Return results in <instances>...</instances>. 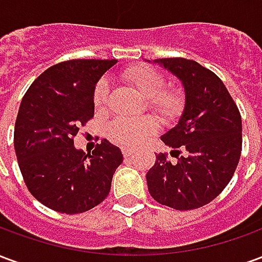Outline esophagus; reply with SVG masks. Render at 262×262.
Segmentation results:
<instances>
[{"label":"esophagus","instance_id":"esophagus-1","mask_svg":"<svg viewBox=\"0 0 262 262\" xmlns=\"http://www.w3.org/2000/svg\"><path fill=\"white\" fill-rule=\"evenodd\" d=\"M133 153H135V151H133V148H129V147L122 148V154H123V157H130Z\"/></svg>","mask_w":262,"mask_h":262}]
</instances>
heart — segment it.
Returning a JSON list of instances; mask_svg holds the SVG:
<instances>
[{"label": "heart", "instance_id": "1", "mask_svg": "<svg viewBox=\"0 0 262 262\" xmlns=\"http://www.w3.org/2000/svg\"><path fill=\"white\" fill-rule=\"evenodd\" d=\"M123 80L143 97L147 98V106L160 119L170 123L180 118L185 105L184 94L178 88H164L165 80L161 73L147 66H135L126 70ZM92 102L98 112L108 108L109 85L105 80L99 81L94 90ZM157 130V122L153 116L143 118H119L109 123L106 136L111 142L120 146H139Z\"/></svg>", "mask_w": 262, "mask_h": 262}]
</instances>
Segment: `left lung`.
Instances as JSON below:
<instances>
[{"instance_id": "1", "label": "left lung", "mask_w": 262, "mask_h": 262, "mask_svg": "<svg viewBox=\"0 0 262 262\" xmlns=\"http://www.w3.org/2000/svg\"><path fill=\"white\" fill-rule=\"evenodd\" d=\"M180 78L185 106L178 123L161 136L171 147L146 174L150 195L177 210L198 209L212 202L231 177L242 154V116L213 71L182 57L154 60Z\"/></svg>"}]
</instances>
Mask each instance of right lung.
Returning a JSON list of instances; mask_svg holds the SVG:
<instances>
[{
  "label": "right lung",
  "mask_w": 262,
  "mask_h": 262,
  "mask_svg": "<svg viewBox=\"0 0 262 262\" xmlns=\"http://www.w3.org/2000/svg\"><path fill=\"white\" fill-rule=\"evenodd\" d=\"M116 60H69L49 67L22 98L14 130L19 170L29 192L45 206L82 213L108 196L123 156L103 139L92 153L74 136L94 116L92 95Z\"/></svg>",
  "instance_id": "1"
}]
</instances>
